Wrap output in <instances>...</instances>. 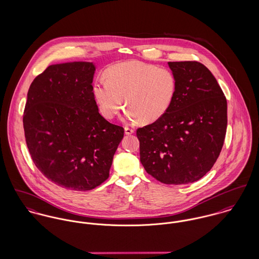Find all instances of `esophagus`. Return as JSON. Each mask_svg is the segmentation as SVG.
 I'll use <instances>...</instances> for the list:
<instances>
[{
	"instance_id": "34e87169",
	"label": "esophagus",
	"mask_w": 259,
	"mask_h": 259,
	"mask_svg": "<svg viewBox=\"0 0 259 259\" xmlns=\"http://www.w3.org/2000/svg\"><path fill=\"white\" fill-rule=\"evenodd\" d=\"M124 133H125V135H132L135 133V130L130 126H124Z\"/></svg>"
}]
</instances>
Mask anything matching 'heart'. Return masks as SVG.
<instances>
[{"instance_id":"b5f03b06","label":"heart","mask_w":259,"mask_h":259,"mask_svg":"<svg viewBox=\"0 0 259 259\" xmlns=\"http://www.w3.org/2000/svg\"><path fill=\"white\" fill-rule=\"evenodd\" d=\"M178 92V77L170 69L130 61L107 71V80L94 83L93 93L101 112L109 119L127 107L130 120L156 121L170 109ZM125 104H123V102Z\"/></svg>"}]
</instances>
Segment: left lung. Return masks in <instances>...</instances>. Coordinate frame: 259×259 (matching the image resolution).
Instances as JSON below:
<instances>
[{
	"label": "left lung",
	"mask_w": 259,
	"mask_h": 259,
	"mask_svg": "<svg viewBox=\"0 0 259 259\" xmlns=\"http://www.w3.org/2000/svg\"><path fill=\"white\" fill-rule=\"evenodd\" d=\"M178 77V92L168 111L137 130L141 162L165 185L200 180L222 151L227 103L217 78L195 61L168 62Z\"/></svg>",
	"instance_id": "8db88e82"
}]
</instances>
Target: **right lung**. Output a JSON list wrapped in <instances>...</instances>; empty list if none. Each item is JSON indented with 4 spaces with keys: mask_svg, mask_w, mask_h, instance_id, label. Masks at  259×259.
<instances>
[{
    "mask_svg": "<svg viewBox=\"0 0 259 259\" xmlns=\"http://www.w3.org/2000/svg\"><path fill=\"white\" fill-rule=\"evenodd\" d=\"M95 70L87 62L48 67L31 83L23 115L37 169L72 190H91L108 180L124 133L99 112L92 84Z\"/></svg>",
    "mask_w": 259,
    "mask_h": 259,
    "instance_id": "obj_1",
    "label": "right lung"
}]
</instances>
